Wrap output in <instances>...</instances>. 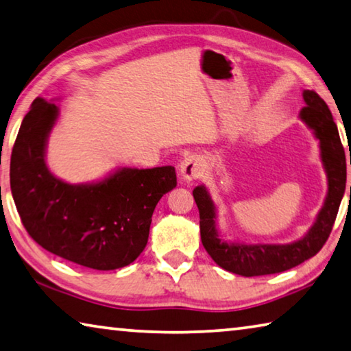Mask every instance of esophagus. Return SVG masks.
<instances>
[{
  "label": "esophagus",
  "instance_id": "1",
  "mask_svg": "<svg viewBox=\"0 0 351 351\" xmlns=\"http://www.w3.org/2000/svg\"><path fill=\"white\" fill-rule=\"evenodd\" d=\"M180 174L185 180H195L204 174V165L200 158L195 156H188L182 160L180 163Z\"/></svg>",
  "mask_w": 351,
  "mask_h": 351
}]
</instances>
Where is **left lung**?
Masks as SVG:
<instances>
[{"label": "left lung", "mask_w": 351, "mask_h": 351, "mask_svg": "<svg viewBox=\"0 0 351 351\" xmlns=\"http://www.w3.org/2000/svg\"><path fill=\"white\" fill-rule=\"evenodd\" d=\"M306 106L300 110V119L315 131L321 141L322 162L328 176V195L319 213L316 223L304 239L290 245H241L219 239L216 231V211L205 186L193 191L200 214V237L208 254L219 267L245 278L282 273L300 265L316 256L328 241L339 211L347 182L346 152L330 109L315 90H304ZM351 165V157H350ZM351 194V186H350Z\"/></svg>", "instance_id": "left-lung-1"}]
</instances>
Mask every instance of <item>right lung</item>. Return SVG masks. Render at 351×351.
I'll return each mask as SVG.
<instances>
[{
	"instance_id": "add662e5",
	"label": "right lung",
	"mask_w": 351,
	"mask_h": 351,
	"mask_svg": "<svg viewBox=\"0 0 351 351\" xmlns=\"http://www.w3.org/2000/svg\"><path fill=\"white\" fill-rule=\"evenodd\" d=\"M53 103L35 98L10 158V189L34 241L77 265L117 269L145 250L152 213L177 185L176 169L123 168L95 185H67L49 172L46 138L57 119Z\"/></svg>"
}]
</instances>
